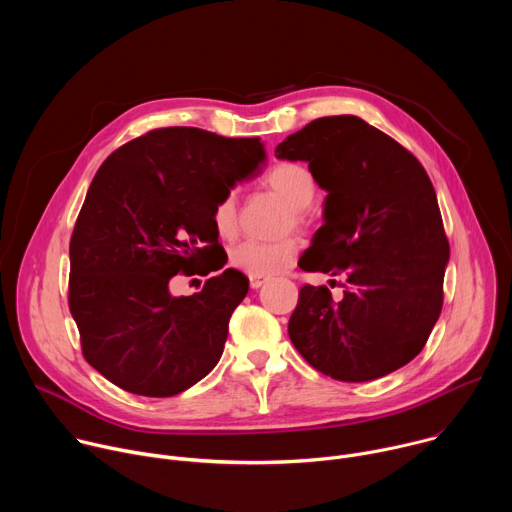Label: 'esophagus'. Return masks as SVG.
<instances>
[{
    "label": "esophagus",
    "mask_w": 512,
    "mask_h": 512,
    "mask_svg": "<svg viewBox=\"0 0 512 512\" xmlns=\"http://www.w3.org/2000/svg\"><path fill=\"white\" fill-rule=\"evenodd\" d=\"M265 281H267L265 277H249V283H251V287H253V289H259Z\"/></svg>",
    "instance_id": "obj_1"
}]
</instances>
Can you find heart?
<instances>
[{
  "mask_svg": "<svg viewBox=\"0 0 512 512\" xmlns=\"http://www.w3.org/2000/svg\"><path fill=\"white\" fill-rule=\"evenodd\" d=\"M265 186L289 206L287 227H302L306 208L316 198V180L312 172L298 162L275 164L263 178ZM212 225L218 237L233 239L239 229L237 196L227 192L212 206ZM298 243L281 239L273 243L243 241L231 249V263L249 277H271L296 261Z\"/></svg>",
  "mask_w": 512,
  "mask_h": 512,
  "instance_id": "heart-1",
  "label": "heart"
}]
</instances>
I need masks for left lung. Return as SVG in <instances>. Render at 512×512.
<instances>
[{"instance_id":"obj_1","label":"left lung","mask_w":512,"mask_h":512,"mask_svg":"<svg viewBox=\"0 0 512 512\" xmlns=\"http://www.w3.org/2000/svg\"><path fill=\"white\" fill-rule=\"evenodd\" d=\"M308 162L328 192L304 271L346 275L344 298L304 285L287 332L320 373L346 383L385 377L425 346L444 304L450 245L417 158L354 115L320 117L275 148Z\"/></svg>"}]
</instances>
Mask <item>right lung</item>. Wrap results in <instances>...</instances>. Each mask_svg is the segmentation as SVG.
Listing matches in <instances>:
<instances>
[{"instance_id": "right-lung-1", "label": "right lung", "mask_w": 512, "mask_h": 512, "mask_svg": "<svg viewBox=\"0 0 512 512\" xmlns=\"http://www.w3.org/2000/svg\"><path fill=\"white\" fill-rule=\"evenodd\" d=\"M263 160L259 137L164 127L103 162L70 237L68 306L87 362L107 381L174 397L216 367L249 279L224 269L178 299L169 279L225 267L212 206Z\"/></svg>"}]
</instances>
